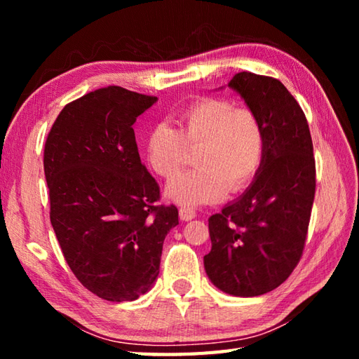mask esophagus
<instances>
[{"mask_svg":"<svg viewBox=\"0 0 359 359\" xmlns=\"http://www.w3.org/2000/svg\"><path fill=\"white\" fill-rule=\"evenodd\" d=\"M179 215H180V219L185 220V222H188V220H191L196 217V211L193 208H188V207H182L179 210Z\"/></svg>","mask_w":359,"mask_h":359,"instance_id":"34e87169","label":"esophagus"}]
</instances>
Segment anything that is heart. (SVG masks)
<instances>
[{
    "mask_svg": "<svg viewBox=\"0 0 359 359\" xmlns=\"http://www.w3.org/2000/svg\"><path fill=\"white\" fill-rule=\"evenodd\" d=\"M189 149L199 151L194 171L174 177L165 188L168 199L199 207L239 193L256 177L264 162L265 131L257 114L228 98L207 97L182 112L180 129L152 126L147 158L162 177L170 179L188 162Z\"/></svg>",
    "mask_w": 359,
    "mask_h": 359,
    "instance_id": "1",
    "label": "heart"
}]
</instances>
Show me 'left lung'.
<instances>
[{"label": "left lung", "instance_id": "1", "mask_svg": "<svg viewBox=\"0 0 359 359\" xmlns=\"http://www.w3.org/2000/svg\"><path fill=\"white\" fill-rule=\"evenodd\" d=\"M228 88L261 118L265 154L245 193L208 219L203 265L224 293L253 297L279 287L302 256L316 187L313 143L301 106L279 80L239 72Z\"/></svg>", "mask_w": 359, "mask_h": 359}]
</instances>
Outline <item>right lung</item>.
Returning <instances> with one entry per match:
<instances>
[{
	"label": "right lung",
	"instance_id": "add662e5",
	"mask_svg": "<svg viewBox=\"0 0 359 359\" xmlns=\"http://www.w3.org/2000/svg\"><path fill=\"white\" fill-rule=\"evenodd\" d=\"M156 102L120 86L93 90L65 106L44 144L52 228L75 278L106 301L151 290L165 236L179 225L174 205H156L133 129Z\"/></svg>",
	"mask_w": 359,
	"mask_h": 359
}]
</instances>
